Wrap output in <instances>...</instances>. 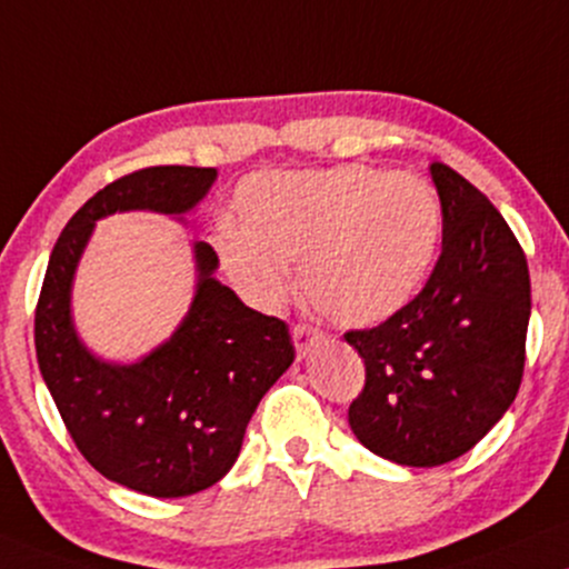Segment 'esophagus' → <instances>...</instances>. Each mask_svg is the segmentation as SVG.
<instances>
[{"label":"esophagus","mask_w":569,"mask_h":569,"mask_svg":"<svg viewBox=\"0 0 569 569\" xmlns=\"http://www.w3.org/2000/svg\"><path fill=\"white\" fill-rule=\"evenodd\" d=\"M321 338H325V332H321V329L313 327V325H296V327H292V340H296L298 359L308 356V350L317 346Z\"/></svg>","instance_id":"esophagus-1"}]
</instances>
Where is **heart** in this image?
Instances as JSON below:
<instances>
[{"instance_id": "b5f03b06", "label": "heart", "mask_w": 569, "mask_h": 569, "mask_svg": "<svg viewBox=\"0 0 569 569\" xmlns=\"http://www.w3.org/2000/svg\"><path fill=\"white\" fill-rule=\"evenodd\" d=\"M244 227L221 223L216 248L229 277L261 306L290 290L287 263L321 317L371 327L409 306L430 277L443 208L409 171L329 166L252 177L240 192Z\"/></svg>"}]
</instances>
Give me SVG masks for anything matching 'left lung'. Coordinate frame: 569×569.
I'll return each instance as SVG.
<instances>
[{
    "label": "left lung",
    "instance_id": "obj_1",
    "mask_svg": "<svg viewBox=\"0 0 569 569\" xmlns=\"http://www.w3.org/2000/svg\"><path fill=\"white\" fill-rule=\"evenodd\" d=\"M430 173L443 208L430 279L382 325L346 332L367 367L350 430L406 467L459 459L507 413L530 321L528 258L515 231L453 168L432 163Z\"/></svg>",
    "mask_w": 569,
    "mask_h": 569
}]
</instances>
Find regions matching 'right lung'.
<instances>
[{"label": "right lung", "mask_w": 569, "mask_h": 569, "mask_svg": "<svg viewBox=\"0 0 569 569\" xmlns=\"http://www.w3.org/2000/svg\"><path fill=\"white\" fill-rule=\"evenodd\" d=\"M213 179L216 168L150 166L100 189L60 231L33 317L41 377L76 448L108 480L156 499L200 493L229 472L266 390L296 361L290 327L216 282L219 256L198 242L187 319L139 363L113 367L76 338L70 282L97 219L116 210L181 216Z\"/></svg>", "instance_id": "right-lung-1"}]
</instances>
